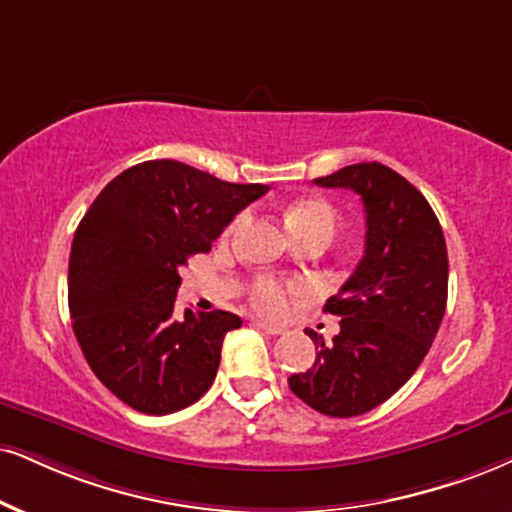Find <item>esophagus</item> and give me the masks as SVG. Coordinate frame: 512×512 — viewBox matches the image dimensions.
Wrapping results in <instances>:
<instances>
[{
	"instance_id": "esophagus-1",
	"label": "esophagus",
	"mask_w": 512,
	"mask_h": 512,
	"mask_svg": "<svg viewBox=\"0 0 512 512\" xmlns=\"http://www.w3.org/2000/svg\"><path fill=\"white\" fill-rule=\"evenodd\" d=\"M254 325L261 327V330L268 332V334H282V332H285V327L275 325V323H268V320H254Z\"/></svg>"
}]
</instances>
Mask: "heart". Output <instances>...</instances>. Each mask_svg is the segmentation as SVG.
Here are the masks:
<instances>
[{
  "mask_svg": "<svg viewBox=\"0 0 512 512\" xmlns=\"http://www.w3.org/2000/svg\"><path fill=\"white\" fill-rule=\"evenodd\" d=\"M287 225L292 230L294 237H306V235H325L330 237L337 230V211L330 201L320 197H299L287 206L285 211ZM246 223V213L232 220V225L227 227V232H237L239 227ZM251 304L263 313H282L287 306V294L285 287L280 282H275L273 277H258L251 285Z\"/></svg>",
  "mask_w": 512,
  "mask_h": 512,
  "instance_id": "b5f03b06",
  "label": "heart"
}]
</instances>
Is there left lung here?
<instances>
[{
    "label": "left lung",
    "mask_w": 512,
    "mask_h": 512,
    "mask_svg": "<svg viewBox=\"0 0 512 512\" xmlns=\"http://www.w3.org/2000/svg\"><path fill=\"white\" fill-rule=\"evenodd\" d=\"M313 182L361 197L365 251L325 304L339 334L325 344L308 332L315 363L289 377V389L318 413L353 418L394 396L430 351L446 311L449 254L432 206L396 170L353 163Z\"/></svg>",
    "instance_id": "1"
}]
</instances>
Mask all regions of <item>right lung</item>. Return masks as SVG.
I'll return each mask as SVG.
<instances>
[{"label": "right lung", "mask_w": 512, "mask_h": 512, "mask_svg": "<svg viewBox=\"0 0 512 512\" xmlns=\"http://www.w3.org/2000/svg\"><path fill=\"white\" fill-rule=\"evenodd\" d=\"M268 185H235L180 161H144L106 185L80 220L68 308L85 361L111 394L147 415L192 406L216 380L227 311L175 313L180 270Z\"/></svg>", "instance_id": "add662e5"}]
</instances>
